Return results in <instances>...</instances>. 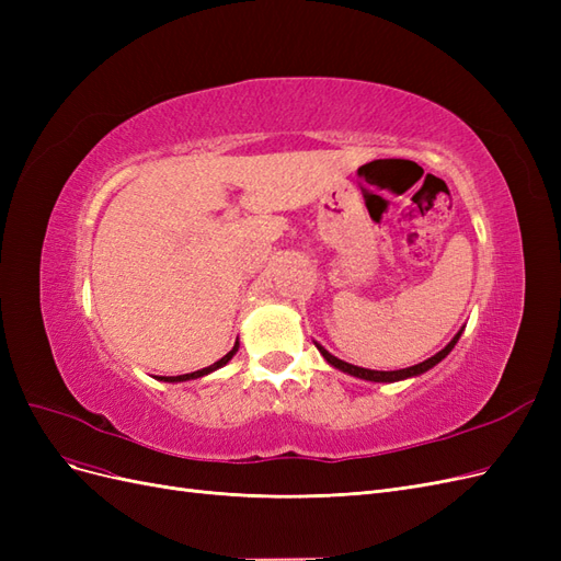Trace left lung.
<instances>
[{
	"instance_id": "8db88e82",
	"label": "left lung",
	"mask_w": 561,
	"mask_h": 561,
	"mask_svg": "<svg viewBox=\"0 0 561 561\" xmlns=\"http://www.w3.org/2000/svg\"><path fill=\"white\" fill-rule=\"evenodd\" d=\"M461 332H463V330H458L456 336L451 339V342H449L443 351L435 353L433 358L423 360V363H419V365H412V367H404V369H393V371H377V369L355 367V365H348V363H344V360L334 358V355H332L330 351L322 348L320 344H316V348L322 353V358H325L332 367L346 371V375H351V377H358V379H365V381H377V383H393V381H402V379H410V377H419V375H423V371H428L431 367H435L439 360H445L447 355L451 353V348L456 346V342H458V336H461Z\"/></svg>"
}]
</instances>
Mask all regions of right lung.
<instances>
[{
	"label": "right lung",
	"instance_id": "right-lung-1",
	"mask_svg": "<svg viewBox=\"0 0 561 561\" xmlns=\"http://www.w3.org/2000/svg\"><path fill=\"white\" fill-rule=\"evenodd\" d=\"M239 351V342L233 344V348L225 355V358H219L217 363H213L210 367H203V369H196V371H192V375H180V377H159L161 381H171V383H178V381H190V379H198V377H206V375H210V371H215V369H219V367H225L231 358H233V353Z\"/></svg>",
	"mask_w": 561,
	"mask_h": 561
}]
</instances>
